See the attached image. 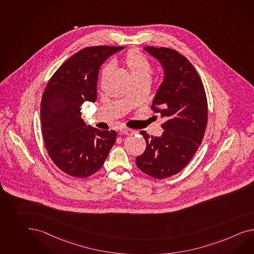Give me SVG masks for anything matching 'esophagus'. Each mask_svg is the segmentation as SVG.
<instances>
[{
	"label": "esophagus",
	"mask_w": 254,
	"mask_h": 254,
	"mask_svg": "<svg viewBox=\"0 0 254 254\" xmlns=\"http://www.w3.org/2000/svg\"><path fill=\"white\" fill-rule=\"evenodd\" d=\"M120 132H121L122 134L130 135V134L134 133L135 130H131V129H129V128H125V127H121V128H120Z\"/></svg>",
	"instance_id": "1"
}]
</instances>
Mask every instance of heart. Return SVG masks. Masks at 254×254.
<instances>
[{
    "mask_svg": "<svg viewBox=\"0 0 254 254\" xmlns=\"http://www.w3.org/2000/svg\"><path fill=\"white\" fill-rule=\"evenodd\" d=\"M124 63L127 68L130 71V75L132 79H150L152 73V65L150 64L149 60L146 58L143 53L131 50L128 52L124 58ZM112 68L111 64H106L102 66L101 69V75L104 77L105 75L110 72Z\"/></svg>",
    "mask_w": 254,
    "mask_h": 254,
    "instance_id": "1",
    "label": "heart"
}]
</instances>
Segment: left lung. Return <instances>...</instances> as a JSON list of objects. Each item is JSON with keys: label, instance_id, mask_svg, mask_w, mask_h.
Here are the masks:
<instances>
[{"label": "left lung", "instance_id": "obj_1", "mask_svg": "<svg viewBox=\"0 0 254 254\" xmlns=\"http://www.w3.org/2000/svg\"><path fill=\"white\" fill-rule=\"evenodd\" d=\"M144 50L164 68L165 77L151 110L166 122L160 137L140 131L146 148L135 161L143 173L161 180L184 169L199 148L207 125V98L202 80L187 58L169 48L147 46Z\"/></svg>", "mask_w": 254, "mask_h": 254}]
</instances>
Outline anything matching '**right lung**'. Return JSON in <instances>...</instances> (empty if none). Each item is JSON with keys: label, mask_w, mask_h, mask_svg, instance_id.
Listing matches in <instances>:
<instances>
[{"label": "right lung", "mask_w": 254, "mask_h": 254, "mask_svg": "<svg viewBox=\"0 0 254 254\" xmlns=\"http://www.w3.org/2000/svg\"><path fill=\"white\" fill-rule=\"evenodd\" d=\"M124 47L85 48L59 67L46 85L40 103L46 149L62 171L87 178L101 169L117 138L115 130H98L81 118L85 101L97 100L100 65Z\"/></svg>", "instance_id": "right-lung-1"}]
</instances>
